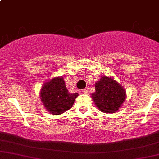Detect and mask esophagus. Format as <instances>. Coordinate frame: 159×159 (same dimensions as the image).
Returning a JSON list of instances; mask_svg holds the SVG:
<instances>
[{
	"label": "esophagus",
	"mask_w": 159,
	"mask_h": 159,
	"mask_svg": "<svg viewBox=\"0 0 159 159\" xmlns=\"http://www.w3.org/2000/svg\"><path fill=\"white\" fill-rule=\"evenodd\" d=\"M82 93L84 94H87V93H89V91L87 89H83V90H82Z\"/></svg>",
	"instance_id": "obj_1"
}]
</instances>
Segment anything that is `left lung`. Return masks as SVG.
<instances>
[{
  "mask_svg": "<svg viewBox=\"0 0 159 159\" xmlns=\"http://www.w3.org/2000/svg\"><path fill=\"white\" fill-rule=\"evenodd\" d=\"M96 92L91 95L95 105L102 112L111 114L119 110L126 94L121 85L111 77L100 78L95 84Z\"/></svg>",
  "mask_w": 159,
  "mask_h": 159,
  "instance_id": "left-lung-1",
  "label": "left lung"
}]
</instances>
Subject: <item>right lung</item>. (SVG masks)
Listing matches in <instances>:
<instances>
[{
    "label": "right lung",
    "mask_w": 159,
    "mask_h": 159,
    "mask_svg": "<svg viewBox=\"0 0 159 159\" xmlns=\"http://www.w3.org/2000/svg\"><path fill=\"white\" fill-rule=\"evenodd\" d=\"M78 96V93H69L63 77L53 78L45 82L39 93L46 111L54 115L61 114L69 110Z\"/></svg>",
    "instance_id": "right-lung-1"
}]
</instances>
